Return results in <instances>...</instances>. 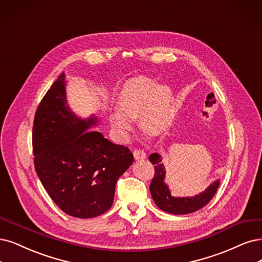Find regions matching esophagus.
<instances>
[{
  "instance_id": "esophagus-1",
  "label": "esophagus",
  "mask_w": 262,
  "mask_h": 262,
  "mask_svg": "<svg viewBox=\"0 0 262 262\" xmlns=\"http://www.w3.org/2000/svg\"><path fill=\"white\" fill-rule=\"evenodd\" d=\"M133 154H134V158H135V160H136V161L144 160V159L147 158L146 152H143V151H141V150H135Z\"/></svg>"
}]
</instances>
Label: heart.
Here are the masks:
<instances>
[{"label": "heart", "mask_w": 262, "mask_h": 262, "mask_svg": "<svg viewBox=\"0 0 262 262\" xmlns=\"http://www.w3.org/2000/svg\"><path fill=\"white\" fill-rule=\"evenodd\" d=\"M116 106L109 115L111 127L125 137L139 118L140 128L150 136L166 133L175 118V97L168 85L147 76H138L125 82L116 96Z\"/></svg>", "instance_id": "b5f03b06"}]
</instances>
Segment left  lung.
I'll return each instance as SVG.
<instances>
[{"label":"left lung","mask_w":262,"mask_h":262,"mask_svg":"<svg viewBox=\"0 0 262 262\" xmlns=\"http://www.w3.org/2000/svg\"><path fill=\"white\" fill-rule=\"evenodd\" d=\"M150 162L154 165V177L150 185L152 199L157 206L172 215H187L204 207L216 194L220 185V179L211 182L210 185L199 194L193 196H173L165 181L166 168L162 162L159 153H152L149 157Z\"/></svg>","instance_id":"left-lung-1"}]
</instances>
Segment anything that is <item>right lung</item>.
<instances>
[{
	"instance_id": "obj_1",
	"label": "right lung",
	"mask_w": 262,
	"mask_h": 262,
	"mask_svg": "<svg viewBox=\"0 0 262 262\" xmlns=\"http://www.w3.org/2000/svg\"><path fill=\"white\" fill-rule=\"evenodd\" d=\"M62 73L36 110L33 124L35 171L48 195L67 215L94 218L113 204L118 179L134 162L129 149L93 129L95 114L81 118L67 100Z\"/></svg>"
}]
</instances>
